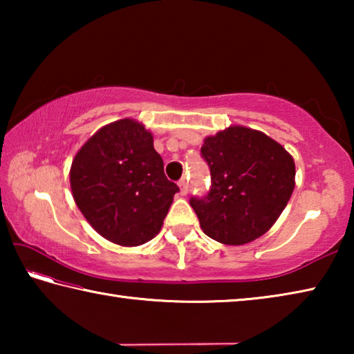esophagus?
<instances>
[{
	"label": "esophagus",
	"instance_id": "1",
	"mask_svg": "<svg viewBox=\"0 0 354 354\" xmlns=\"http://www.w3.org/2000/svg\"><path fill=\"white\" fill-rule=\"evenodd\" d=\"M178 185H179V192H181V195H187V192H189L187 181H185V179H181V181L178 183Z\"/></svg>",
	"mask_w": 354,
	"mask_h": 354
}]
</instances>
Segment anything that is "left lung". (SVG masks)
Listing matches in <instances>:
<instances>
[{"label": "left lung", "mask_w": 354, "mask_h": 354, "mask_svg": "<svg viewBox=\"0 0 354 354\" xmlns=\"http://www.w3.org/2000/svg\"><path fill=\"white\" fill-rule=\"evenodd\" d=\"M201 154L212 185L192 198L203 232L225 245H245L270 230L295 189V162L272 137L241 124L207 136Z\"/></svg>", "instance_id": "1"}]
</instances>
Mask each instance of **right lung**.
<instances>
[{
  "mask_svg": "<svg viewBox=\"0 0 354 354\" xmlns=\"http://www.w3.org/2000/svg\"><path fill=\"white\" fill-rule=\"evenodd\" d=\"M71 195L100 236L139 247L159 234L179 190L167 179L153 134L134 118L100 128L76 153Z\"/></svg>",
  "mask_w": 354,
  "mask_h": 354,
  "instance_id": "right-lung-1",
  "label": "right lung"
}]
</instances>
